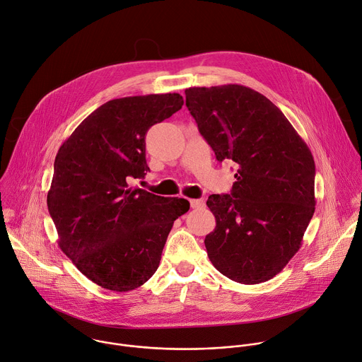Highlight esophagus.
Instances as JSON below:
<instances>
[{
  "mask_svg": "<svg viewBox=\"0 0 362 362\" xmlns=\"http://www.w3.org/2000/svg\"><path fill=\"white\" fill-rule=\"evenodd\" d=\"M190 206H192V209H202L206 206V203L203 199H193V200H190Z\"/></svg>",
  "mask_w": 362,
  "mask_h": 362,
  "instance_id": "1",
  "label": "esophagus"
}]
</instances>
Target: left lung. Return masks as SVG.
Segmentation results:
<instances>
[{
	"instance_id": "1",
	"label": "left lung",
	"mask_w": 362,
	"mask_h": 362,
	"mask_svg": "<svg viewBox=\"0 0 362 362\" xmlns=\"http://www.w3.org/2000/svg\"><path fill=\"white\" fill-rule=\"evenodd\" d=\"M186 106L218 162L237 166L230 194H210L211 264L242 284L279 274L301 247L315 210V165L305 142L264 95L243 85L189 88Z\"/></svg>"
}]
</instances>
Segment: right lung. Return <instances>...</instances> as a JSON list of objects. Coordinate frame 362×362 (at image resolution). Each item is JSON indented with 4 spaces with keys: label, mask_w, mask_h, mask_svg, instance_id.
Wrapping results in <instances>:
<instances>
[{
    "label": "right lung",
    "mask_w": 362,
    "mask_h": 362,
    "mask_svg": "<svg viewBox=\"0 0 362 362\" xmlns=\"http://www.w3.org/2000/svg\"><path fill=\"white\" fill-rule=\"evenodd\" d=\"M182 105L179 93L112 99L83 119L57 153L47 204L58 245L102 288L131 291L146 283L175 220L190 207L186 199L129 186L149 170L146 132Z\"/></svg>",
    "instance_id": "obj_1"
}]
</instances>
